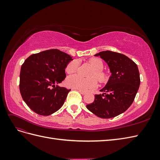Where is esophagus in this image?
<instances>
[{"instance_id": "1", "label": "esophagus", "mask_w": 160, "mask_h": 160, "mask_svg": "<svg viewBox=\"0 0 160 160\" xmlns=\"http://www.w3.org/2000/svg\"><path fill=\"white\" fill-rule=\"evenodd\" d=\"M79 93H80L81 94H82V95H85V94L86 93V92H85V91H81V90H79Z\"/></svg>"}]
</instances>
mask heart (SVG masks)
Listing matches in <instances>:
<instances>
[{"label":"heart","instance_id":"1","mask_svg":"<svg viewBox=\"0 0 160 160\" xmlns=\"http://www.w3.org/2000/svg\"><path fill=\"white\" fill-rule=\"evenodd\" d=\"M89 63L95 69L91 77H95L101 82H104L107 79V75L102 71L103 68V62L99 58H91L89 61ZM79 62L77 60L71 61L66 67V72L71 74L75 72L79 69ZM67 85L69 88L79 89L81 91H87L90 89L95 88L98 86V81L96 79H85L80 75H73L68 77L66 80Z\"/></svg>","mask_w":160,"mask_h":160}]
</instances>
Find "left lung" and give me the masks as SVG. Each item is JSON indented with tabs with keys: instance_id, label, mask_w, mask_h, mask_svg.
<instances>
[{
	"instance_id": "obj_1",
	"label": "left lung",
	"mask_w": 160,
	"mask_h": 160,
	"mask_svg": "<svg viewBox=\"0 0 160 160\" xmlns=\"http://www.w3.org/2000/svg\"><path fill=\"white\" fill-rule=\"evenodd\" d=\"M100 57L108 64L111 76L108 83L96 94L92 103L87 105L99 118L109 119L125 112L132 104L140 85L138 67L129 57L111 51H101Z\"/></svg>"
}]
</instances>
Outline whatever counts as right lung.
Listing matches in <instances>:
<instances>
[{
  "label": "right lung",
  "mask_w": 160,
  "mask_h": 160,
  "mask_svg": "<svg viewBox=\"0 0 160 160\" xmlns=\"http://www.w3.org/2000/svg\"><path fill=\"white\" fill-rule=\"evenodd\" d=\"M72 57L58 49L33 54L22 64L19 89L24 101L36 113L48 116L64 104L71 89L62 88Z\"/></svg>",
  "instance_id": "right-lung-1"
}]
</instances>
